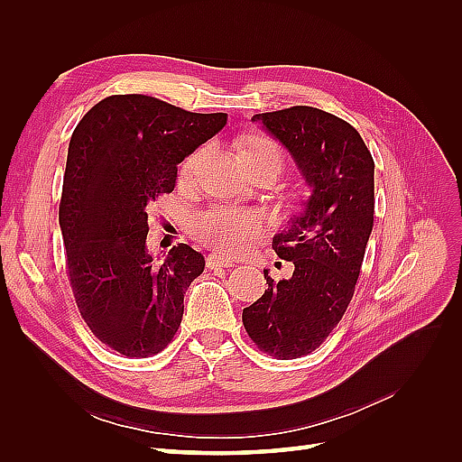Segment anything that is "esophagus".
Segmentation results:
<instances>
[{
    "label": "esophagus",
    "mask_w": 462,
    "mask_h": 462,
    "mask_svg": "<svg viewBox=\"0 0 462 462\" xmlns=\"http://www.w3.org/2000/svg\"><path fill=\"white\" fill-rule=\"evenodd\" d=\"M206 265L209 270H223V268H233L235 262L226 256H219V254H208Z\"/></svg>",
    "instance_id": "34e87169"
}]
</instances>
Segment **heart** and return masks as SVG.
I'll return each mask as SVG.
<instances>
[{
    "mask_svg": "<svg viewBox=\"0 0 462 462\" xmlns=\"http://www.w3.org/2000/svg\"><path fill=\"white\" fill-rule=\"evenodd\" d=\"M208 148L202 146L197 152H192L190 156L180 165L179 177L180 180H190L192 175L197 173L200 162L204 160ZM245 160L250 158H277L282 162V150L277 148L268 138H253L246 150L243 152ZM260 229V217L256 212L250 209H235L226 206H214L206 209L200 216L192 219L190 231L194 239L200 241L202 245L212 246L219 253H239L243 246L253 239V236Z\"/></svg>",
    "mask_w": 462,
    "mask_h": 462,
    "instance_id": "obj_1",
    "label": "heart"
}]
</instances>
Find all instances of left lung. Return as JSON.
<instances>
[{
  "label": "left lung",
  "instance_id": "left-lung-1",
  "mask_svg": "<svg viewBox=\"0 0 462 462\" xmlns=\"http://www.w3.org/2000/svg\"><path fill=\"white\" fill-rule=\"evenodd\" d=\"M253 121L282 143L310 187L302 212L273 236L289 279L263 270L268 289L243 310L260 351L279 360L309 355L339 324L353 299L374 226V160L362 136L324 109L292 106Z\"/></svg>",
  "mask_w": 462,
  "mask_h": 462
}]
</instances>
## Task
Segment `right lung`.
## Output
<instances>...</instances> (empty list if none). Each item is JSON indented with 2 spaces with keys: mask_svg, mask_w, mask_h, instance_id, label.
Returning a JSON list of instances; mask_svg holds the SVG:
<instances>
[{
  "mask_svg": "<svg viewBox=\"0 0 462 462\" xmlns=\"http://www.w3.org/2000/svg\"><path fill=\"white\" fill-rule=\"evenodd\" d=\"M226 123L227 114L119 94L97 102L71 136L60 204L69 282L90 331L125 356L170 345L185 292L204 272V256L189 245L152 258L148 209L175 189L177 165Z\"/></svg>",
  "mask_w": 462,
  "mask_h": 462,
  "instance_id": "obj_1",
  "label": "right lung"
}]
</instances>
